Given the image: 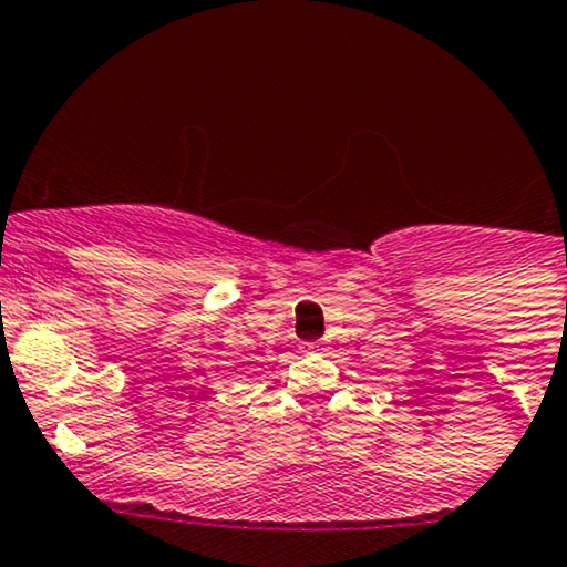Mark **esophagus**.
Returning <instances> with one entry per match:
<instances>
[{
  "label": "esophagus",
  "mask_w": 567,
  "mask_h": 567,
  "mask_svg": "<svg viewBox=\"0 0 567 567\" xmlns=\"http://www.w3.org/2000/svg\"><path fill=\"white\" fill-rule=\"evenodd\" d=\"M303 351H320V343H303Z\"/></svg>",
  "instance_id": "34e87169"
}]
</instances>
